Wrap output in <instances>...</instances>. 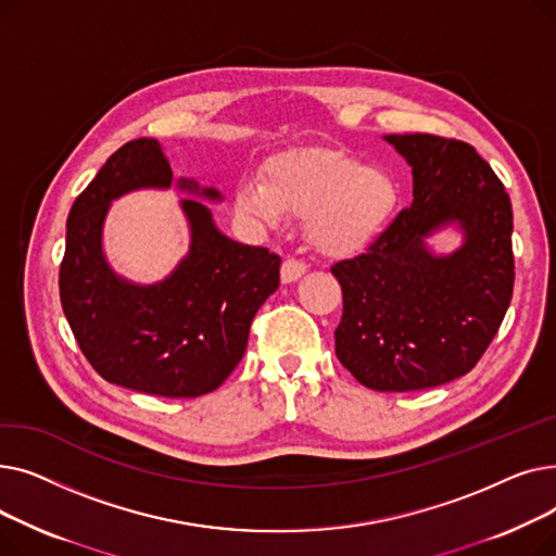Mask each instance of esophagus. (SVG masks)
<instances>
[{
	"instance_id": "obj_1",
	"label": "esophagus",
	"mask_w": 556,
	"mask_h": 556,
	"mask_svg": "<svg viewBox=\"0 0 556 556\" xmlns=\"http://www.w3.org/2000/svg\"><path fill=\"white\" fill-rule=\"evenodd\" d=\"M304 273H306V263L300 261V258L288 256V258L281 263V281H283V283L298 281Z\"/></svg>"
}]
</instances>
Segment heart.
<instances>
[{"label":"heart","mask_w":556,"mask_h":556,"mask_svg":"<svg viewBox=\"0 0 556 556\" xmlns=\"http://www.w3.org/2000/svg\"><path fill=\"white\" fill-rule=\"evenodd\" d=\"M399 207V187L388 173L329 151H293L263 166V182L233 189L237 214L263 227L286 214L308 218L313 243L327 254H354L390 227Z\"/></svg>","instance_id":"b5f03b06"}]
</instances>
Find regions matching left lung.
<instances>
[{
    "instance_id": "8db88e82",
    "label": "left lung",
    "mask_w": 556,
    "mask_h": 556,
    "mask_svg": "<svg viewBox=\"0 0 556 556\" xmlns=\"http://www.w3.org/2000/svg\"><path fill=\"white\" fill-rule=\"evenodd\" d=\"M413 166L415 200L354 258L331 266L342 288L336 356L378 392H413L469 374L514 293L511 200L471 143L386 137ZM457 222L465 245L432 257L422 239Z\"/></svg>"
}]
</instances>
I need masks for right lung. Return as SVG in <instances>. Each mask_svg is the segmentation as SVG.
Segmentation results:
<instances>
[{
	"mask_svg": "<svg viewBox=\"0 0 556 556\" xmlns=\"http://www.w3.org/2000/svg\"><path fill=\"white\" fill-rule=\"evenodd\" d=\"M170 182L157 139H132L112 153L72 204L58 286L80 352L105 381L153 396L193 399L220 388L241 363L256 311L279 288L281 256L223 237L202 202L182 200L191 250L175 273L153 286L116 277L101 250L110 200ZM178 185L220 198L191 180Z\"/></svg>",
	"mask_w": 556,
	"mask_h": 556,
	"instance_id": "add662e5",
	"label": "right lung"
}]
</instances>
